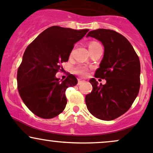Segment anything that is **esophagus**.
<instances>
[{
  "mask_svg": "<svg viewBox=\"0 0 153 153\" xmlns=\"http://www.w3.org/2000/svg\"><path fill=\"white\" fill-rule=\"evenodd\" d=\"M83 81H82V80H81V79H78V84H81V83H82Z\"/></svg>",
  "mask_w": 153,
  "mask_h": 153,
  "instance_id": "1",
  "label": "esophagus"
}]
</instances>
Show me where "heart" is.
Wrapping results in <instances>:
<instances>
[{"instance_id": "heart-1", "label": "heart", "mask_w": 153, "mask_h": 153, "mask_svg": "<svg viewBox=\"0 0 153 153\" xmlns=\"http://www.w3.org/2000/svg\"><path fill=\"white\" fill-rule=\"evenodd\" d=\"M101 44H99L98 42L95 41H92L89 43L88 44V47H89V51H92L93 49H95V48L100 47ZM88 68L86 67H84V66H79V67H77L75 69V72L77 73L78 75H81V76H85V75H87V72H88Z\"/></svg>"}]
</instances>
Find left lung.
<instances>
[{
    "label": "left lung",
    "mask_w": 153,
    "mask_h": 153,
    "mask_svg": "<svg viewBox=\"0 0 153 153\" xmlns=\"http://www.w3.org/2000/svg\"><path fill=\"white\" fill-rule=\"evenodd\" d=\"M98 39L104 47L95 77L106 82L103 85L91 78L92 90L86 95L85 102L93 116L111 121L124 114L138 95L141 84L139 58L129 41L115 31L98 29L90 31L86 35Z\"/></svg>",
    "instance_id": "8db88e82"
}]
</instances>
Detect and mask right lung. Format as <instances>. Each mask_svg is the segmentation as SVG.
<instances>
[{
	"instance_id": "right-lung-1",
	"label": "right lung",
	"mask_w": 153,
	"mask_h": 153,
	"mask_svg": "<svg viewBox=\"0 0 153 153\" xmlns=\"http://www.w3.org/2000/svg\"><path fill=\"white\" fill-rule=\"evenodd\" d=\"M88 31L53 26L27 47L18 69V89L25 105L35 115L49 119L65 109L66 89L76 85L78 80L69 74L59 81L55 75L63 69L62 63L68 61L74 44Z\"/></svg>"
}]
</instances>
